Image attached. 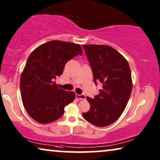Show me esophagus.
<instances>
[{
    "label": "esophagus",
    "mask_w": 160,
    "mask_h": 160,
    "mask_svg": "<svg viewBox=\"0 0 160 160\" xmlns=\"http://www.w3.org/2000/svg\"><path fill=\"white\" fill-rule=\"evenodd\" d=\"M76 98H77L78 100H84L86 97H85L84 95H83V94H81V95H78V94H76Z\"/></svg>",
    "instance_id": "esophagus-1"
}]
</instances>
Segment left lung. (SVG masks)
<instances>
[{"mask_svg": "<svg viewBox=\"0 0 160 160\" xmlns=\"http://www.w3.org/2000/svg\"><path fill=\"white\" fill-rule=\"evenodd\" d=\"M95 84L102 88L94 98H87L90 109L82 116L89 123L106 127L119 119L130 99L132 84L130 65L125 58L107 45H84Z\"/></svg>", "mask_w": 160, "mask_h": 160, "instance_id": "8db88e82", "label": "left lung"}]
</instances>
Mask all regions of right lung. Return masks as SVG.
<instances>
[{"label":"right lung","mask_w":160,"mask_h":160,"mask_svg":"<svg viewBox=\"0 0 160 160\" xmlns=\"http://www.w3.org/2000/svg\"><path fill=\"white\" fill-rule=\"evenodd\" d=\"M82 55L79 44L51 41L39 46L28 57L20 78L21 97L26 111L41 124L56 121L65 106L75 99V92L58 88L55 81L68 61Z\"/></svg>","instance_id":"right-lung-1"}]
</instances>
